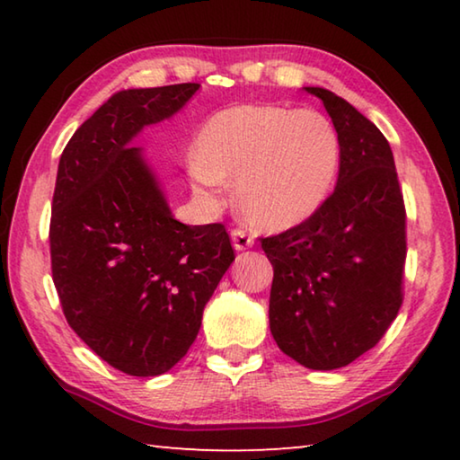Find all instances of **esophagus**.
<instances>
[{
	"mask_svg": "<svg viewBox=\"0 0 460 460\" xmlns=\"http://www.w3.org/2000/svg\"><path fill=\"white\" fill-rule=\"evenodd\" d=\"M231 241H233V247L239 249V252H243V249L253 245V237L249 235L247 231L239 229V227H235V229L231 231Z\"/></svg>",
	"mask_w": 460,
	"mask_h": 460,
	"instance_id": "esophagus-1",
	"label": "esophagus"
}]
</instances>
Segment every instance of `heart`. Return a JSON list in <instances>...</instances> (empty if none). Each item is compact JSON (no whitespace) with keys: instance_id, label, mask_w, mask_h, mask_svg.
Returning a JSON list of instances; mask_svg holds the SVG:
<instances>
[{"instance_id":"heart-1","label":"heart","mask_w":460,"mask_h":460,"mask_svg":"<svg viewBox=\"0 0 460 460\" xmlns=\"http://www.w3.org/2000/svg\"><path fill=\"white\" fill-rule=\"evenodd\" d=\"M339 162V136L323 113L239 105L202 126L190 176L207 199L225 178H235L237 202L247 219L261 229L284 231L321 208Z\"/></svg>"}]
</instances>
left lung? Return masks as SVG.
<instances>
[{"label":"left lung","mask_w":460,"mask_h":460,"mask_svg":"<svg viewBox=\"0 0 460 460\" xmlns=\"http://www.w3.org/2000/svg\"><path fill=\"white\" fill-rule=\"evenodd\" d=\"M341 144L337 186L305 223L261 249L274 266L270 331L308 369L345 367L376 347L398 316L406 263V207L384 134L321 87Z\"/></svg>","instance_id":"1"}]
</instances>
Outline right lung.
I'll return each mask as SVG.
<instances>
[{
    "instance_id": "add662e5",
    "label": "right lung",
    "mask_w": 460,
    "mask_h": 460,
    "mask_svg": "<svg viewBox=\"0 0 460 460\" xmlns=\"http://www.w3.org/2000/svg\"><path fill=\"white\" fill-rule=\"evenodd\" d=\"M199 83L119 91L75 131L58 162L52 279L66 323L128 376H162L197 339L202 310L235 260L221 223L176 221L139 131L172 118Z\"/></svg>"
}]
</instances>
